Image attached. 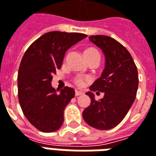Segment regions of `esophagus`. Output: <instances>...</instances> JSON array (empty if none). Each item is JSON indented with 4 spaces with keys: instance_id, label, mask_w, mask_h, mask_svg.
<instances>
[{
    "instance_id": "34e87169",
    "label": "esophagus",
    "mask_w": 156,
    "mask_h": 156,
    "mask_svg": "<svg viewBox=\"0 0 156 156\" xmlns=\"http://www.w3.org/2000/svg\"><path fill=\"white\" fill-rule=\"evenodd\" d=\"M83 91H81V90H79V89H75V95L76 96H78V95H81V94H83Z\"/></svg>"
}]
</instances>
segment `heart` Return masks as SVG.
<instances>
[{"mask_svg":"<svg viewBox=\"0 0 156 156\" xmlns=\"http://www.w3.org/2000/svg\"><path fill=\"white\" fill-rule=\"evenodd\" d=\"M93 52H98L96 50H94L93 48H89V49H87L85 50V51H84V54H88V53H93ZM75 83L78 86H83V83H84V81H83V79H82V78H76L75 79Z\"/></svg>","mask_w":156,"mask_h":156,"instance_id":"b5f03b06","label":"heart"}]
</instances>
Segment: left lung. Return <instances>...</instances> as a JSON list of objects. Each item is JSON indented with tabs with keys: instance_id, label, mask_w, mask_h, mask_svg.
Wrapping results in <instances>:
<instances>
[{
	"instance_id": "obj_1",
	"label": "left lung",
	"mask_w": 156,
	"mask_h": 156,
	"mask_svg": "<svg viewBox=\"0 0 156 156\" xmlns=\"http://www.w3.org/2000/svg\"><path fill=\"white\" fill-rule=\"evenodd\" d=\"M89 40L105 55V68L101 78L88 91L91 103L83 112V117L90 127L109 130L123 120L134 102L139 87V75L133 59L126 48L112 37L93 35ZM93 91L105 94L95 101Z\"/></svg>"
}]
</instances>
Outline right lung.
<instances>
[{
	"instance_id": "1",
	"label": "right lung",
	"mask_w": 156,
	"mask_h": 156,
	"mask_svg": "<svg viewBox=\"0 0 156 156\" xmlns=\"http://www.w3.org/2000/svg\"><path fill=\"white\" fill-rule=\"evenodd\" d=\"M87 35L80 33L48 32L33 42L22 58L17 74L18 100L26 118L44 133L62 127L64 110L74 97L73 88L55 90L52 75L62 67L67 50Z\"/></svg>"
}]
</instances>
